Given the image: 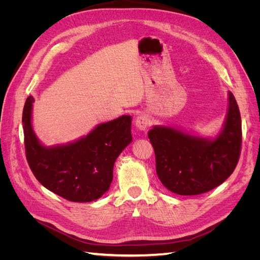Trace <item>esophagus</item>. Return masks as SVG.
<instances>
[{
  "instance_id": "esophagus-1",
  "label": "esophagus",
  "mask_w": 260,
  "mask_h": 260,
  "mask_svg": "<svg viewBox=\"0 0 260 260\" xmlns=\"http://www.w3.org/2000/svg\"><path fill=\"white\" fill-rule=\"evenodd\" d=\"M151 124V120L147 115L145 114H140L137 118H136V127L141 130V131H145L147 130V128Z\"/></svg>"
}]
</instances>
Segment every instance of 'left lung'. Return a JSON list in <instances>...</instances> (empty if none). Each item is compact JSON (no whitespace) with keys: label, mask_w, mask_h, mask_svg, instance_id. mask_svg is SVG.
<instances>
[{"label":"left lung","mask_w":260,"mask_h":260,"mask_svg":"<svg viewBox=\"0 0 260 260\" xmlns=\"http://www.w3.org/2000/svg\"><path fill=\"white\" fill-rule=\"evenodd\" d=\"M156 172L169 191L198 195L217 187L237 167L242 145V123L237 101L229 92V108L220 135L208 140L156 125L148 132Z\"/></svg>","instance_id":"1"}]
</instances>
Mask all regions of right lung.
<instances>
[{"instance_id": "1", "label": "right lung", "mask_w": 260, "mask_h": 260, "mask_svg": "<svg viewBox=\"0 0 260 260\" xmlns=\"http://www.w3.org/2000/svg\"><path fill=\"white\" fill-rule=\"evenodd\" d=\"M34 98L28 96L22 112L26 158L32 174L44 187L70 202L100 199L113 181L117 157L132 141L131 117L99 124L76 142L43 146L31 125Z\"/></svg>"}]
</instances>
